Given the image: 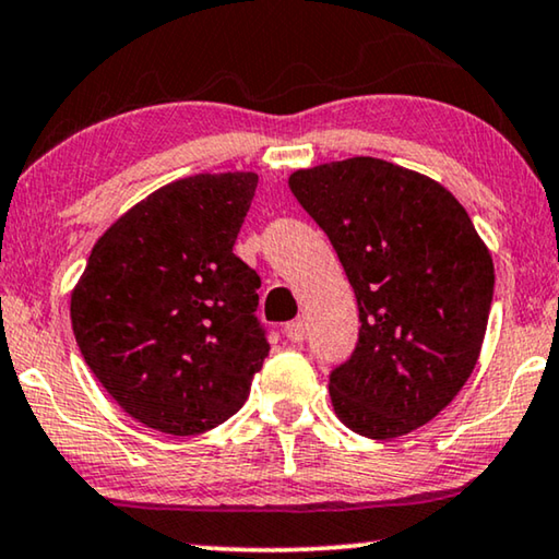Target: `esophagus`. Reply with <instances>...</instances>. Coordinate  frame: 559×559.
<instances>
[{"label": "esophagus", "mask_w": 559, "mask_h": 559, "mask_svg": "<svg viewBox=\"0 0 559 559\" xmlns=\"http://www.w3.org/2000/svg\"><path fill=\"white\" fill-rule=\"evenodd\" d=\"M286 338L290 341V344H301V341L306 338V323L304 321H290L286 323Z\"/></svg>", "instance_id": "obj_1"}]
</instances>
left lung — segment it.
<instances>
[{
  "mask_svg": "<svg viewBox=\"0 0 559 559\" xmlns=\"http://www.w3.org/2000/svg\"><path fill=\"white\" fill-rule=\"evenodd\" d=\"M290 193L326 233L359 304L333 412L369 439L419 429L460 394L485 341L495 263L460 200L379 157L296 170Z\"/></svg>",
  "mask_w": 559,
  "mask_h": 559,
  "instance_id": "obj_1",
  "label": "left lung"
}]
</instances>
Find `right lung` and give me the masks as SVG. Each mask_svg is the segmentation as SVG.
Returning <instances> with one entry per match:
<instances>
[{"mask_svg": "<svg viewBox=\"0 0 559 559\" xmlns=\"http://www.w3.org/2000/svg\"><path fill=\"white\" fill-rule=\"evenodd\" d=\"M255 186V173H200L155 190L99 236L72 290L85 364L163 435L230 419L271 352L261 278L233 253Z\"/></svg>", "mask_w": 559, "mask_h": 559, "instance_id": "1", "label": "right lung"}]
</instances>
